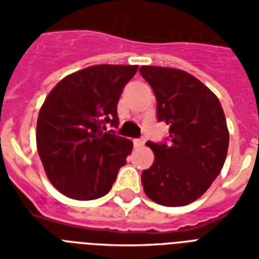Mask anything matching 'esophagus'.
Returning <instances> with one entry per match:
<instances>
[{"label":"esophagus","mask_w":259,"mask_h":259,"mask_svg":"<svg viewBox=\"0 0 259 259\" xmlns=\"http://www.w3.org/2000/svg\"><path fill=\"white\" fill-rule=\"evenodd\" d=\"M133 142H134V146H142L145 141H144L142 138H136V140H133Z\"/></svg>","instance_id":"obj_1"}]
</instances>
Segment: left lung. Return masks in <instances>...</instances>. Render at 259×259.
<instances>
[{
  "label": "left lung",
  "mask_w": 259,
  "mask_h": 259,
  "mask_svg": "<svg viewBox=\"0 0 259 259\" xmlns=\"http://www.w3.org/2000/svg\"><path fill=\"white\" fill-rule=\"evenodd\" d=\"M142 78L157 101V119L169 125L168 142L146 145L154 152L142 170L146 196L166 207L192 203L221 173L229 149V129L217 95L188 72L142 66Z\"/></svg>",
  "instance_id": "1"
}]
</instances>
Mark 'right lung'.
<instances>
[{
    "mask_svg": "<svg viewBox=\"0 0 259 259\" xmlns=\"http://www.w3.org/2000/svg\"><path fill=\"white\" fill-rule=\"evenodd\" d=\"M138 66H99L68 75L52 89L37 118L36 142L55 188L76 200L105 196L133 142L106 129L118 126L122 90Z\"/></svg>",
    "mask_w": 259,
    "mask_h": 259,
    "instance_id": "obj_1",
    "label": "right lung"
}]
</instances>
